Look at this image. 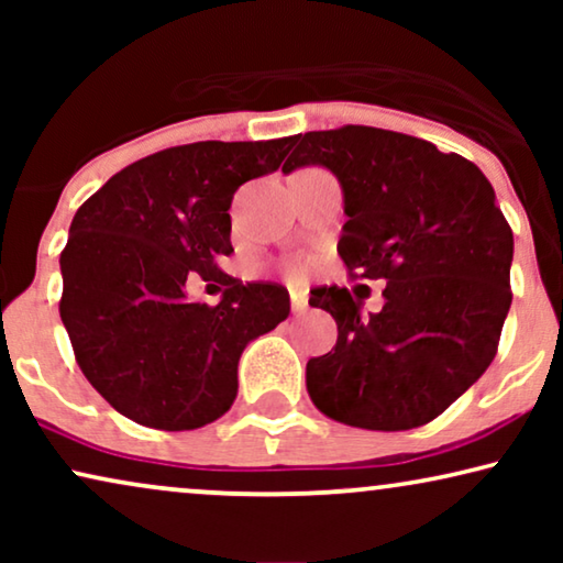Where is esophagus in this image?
I'll list each match as a JSON object with an SVG mask.
<instances>
[{
	"instance_id": "1",
	"label": "esophagus",
	"mask_w": 563,
	"mask_h": 563,
	"mask_svg": "<svg viewBox=\"0 0 563 563\" xmlns=\"http://www.w3.org/2000/svg\"><path fill=\"white\" fill-rule=\"evenodd\" d=\"M289 302H291V312L299 314L307 310V291L305 289H289Z\"/></svg>"
}]
</instances>
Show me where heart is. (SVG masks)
<instances>
[{
	"mask_svg": "<svg viewBox=\"0 0 563 563\" xmlns=\"http://www.w3.org/2000/svg\"><path fill=\"white\" fill-rule=\"evenodd\" d=\"M302 272H305V261H295V264H291V274L299 276Z\"/></svg>",
	"mask_w": 563,
	"mask_h": 563,
	"instance_id": "1",
	"label": "heart"
}]
</instances>
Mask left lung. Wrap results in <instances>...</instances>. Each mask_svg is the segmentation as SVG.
Instances as JSON below:
<instances>
[{
  "instance_id": "8db88e82",
  "label": "left lung",
  "mask_w": 563,
  "mask_h": 563,
  "mask_svg": "<svg viewBox=\"0 0 563 563\" xmlns=\"http://www.w3.org/2000/svg\"><path fill=\"white\" fill-rule=\"evenodd\" d=\"M297 141L282 172L320 164L338 176L349 214L338 253L353 279L387 282L368 318L345 287L312 291L338 341L307 361L310 399L343 426H426L487 372L510 310L512 230L495 189L459 153L391 130L343 125Z\"/></svg>"
}]
</instances>
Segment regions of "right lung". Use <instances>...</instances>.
I'll list each match as a JSON object with an SVG mask.
<instances>
[{"mask_svg": "<svg viewBox=\"0 0 563 563\" xmlns=\"http://www.w3.org/2000/svg\"><path fill=\"white\" fill-rule=\"evenodd\" d=\"M291 137L199 141L145 156L95 191L60 251L58 310L76 364L120 415L156 430H195L225 415L238 361L287 320L289 291L218 266L233 253L238 187L282 166ZM227 287L218 306L186 297V279Z\"/></svg>", "mask_w": 563, "mask_h": 563, "instance_id": "add662e5", "label": "right lung"}]
</instances>
